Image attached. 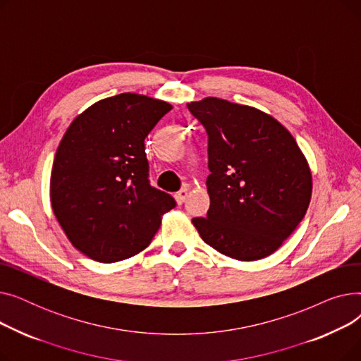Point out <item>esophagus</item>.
Here are the masks:
<instances>
[{
	"instance_id": "obj_1",
	"label": "esophagus",
	"mask_w": 361,
	"mask_h": 361,
	"mask_svg": "<svg viewBox=\"0 0 361 361\" xmlns=\"http://www.w3.org/2000/svg\"><path fill=\"white\" fill-rule=\"evenodd\" d=\"M187 195H188V190H187V188H181L180 192H177V193H176V196H174V197H176L177 203H178V204H181V203L185 200Z\"/></svg>"
}]
</instances>
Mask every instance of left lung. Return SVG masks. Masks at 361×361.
I'll use <instances>...</instances> for the list:
<instances>
[{
    "mask_svg": "<svg viewBox=\"0 0 361 361\" xmlns=\"http://www.w3.org/2000/svg\"><path fill=\"white\" fill-rule=\"evenodd\" d=\"M207 133L211 199L193 218L202 240L243 262L276 252L305 218L312 173L291 133L269 114L219 98L187 104Z\"/></svg>",
    "mask_w": 361,
    "mask_h": 361,
    "instance_id": "8db88e82",
    "label": "left lung"
}]
</instances>
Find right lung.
<instances>
[{
    "label": "right lung",
    "instance_id": "1",
    "mask_svg": "<svg viewBox=\"0 0 361 361\" xmlns=\"http://www.w3.org/2000/svg\"><path fill=\"white\" fill-rule=\"evenodd\" d=\"M173 109L137 93L98 101L75 117L51 171L52 211L75 249L112 263L145 250L176 200L149 184L145 139Z\"/></svg>",
    "mask_w": 361,
    "mask_h": 361
}]
</instances>
